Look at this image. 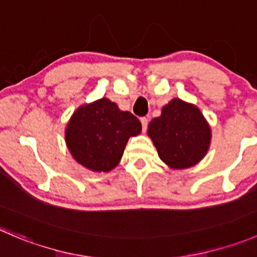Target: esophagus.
<instances>
[{
	"mask_svg": "<svg viewBox=\"0 0 257 257\" xmlns=\"http://www.w3.org/2000/svg\"><path fill=\"white\" fill-rule=\"evenodd\" d=\"M141 123H142V131L146 132L147 128H148V119H147L146 116H143V118H141Z\"/></svg>",
	"mask_w": 257,
	"mask_h": 257,
	"instance_id": "esophagus-1",
	"label": "esophagus"
}]
</instances>
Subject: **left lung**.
Segmentation results:
<instances>
[{
  "mask_svg": "<svg viewBox=\"0 0 257 257\" xmlns=\"http://www.w3.org/2000/svg\"><path fill=\"white\" fill-rule=\"evenodd\" d=\"M148 136L159 158L174 169L197 164L211 143V128L200 109L177 98L162 108L161 116L152 119Z\"/></svg>",
  "mask_w": 257,
  "mask_h": 257,
  "instance_id": "1",
  "label": "left lung"
}]
</instances>
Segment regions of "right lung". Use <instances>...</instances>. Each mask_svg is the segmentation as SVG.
<instances>
[{
  "label": "right lung",
  "mask_w": 257,
  "mask_h": 257,
  "mask_svg": "<svg viewBox=\"0 0 257 257\" xmlns=\"http://www.w3.org/2000/svg\"><path fill=\"white\" fill-rule=\"evenodd\" d=\"M141 131L137 116L101 98L74 111L66 125L65 141L81 166L93 172H109L120 162L128 139Z\"/></svg>",
  "instance_id": "1"
}]
</instances>
